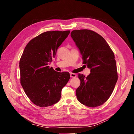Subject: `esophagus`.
<instances>
[{"instance_id":"1","label":"esophagus","mask_w":134,"mask_h":134,"mask_svg":"<svg viewBox=\"0 0 134 134\" xmlns=\"http://www.w3.org/2000/svg\"><path fill=\"white\" fill-rule=\"evenodd\" d=\"M70 76H71V78H75L76 76V74L75 73H70Z\"/></svg>"}]
</instances>
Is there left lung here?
Returning <instances> with one entry per match:
<instances>
[{
  "mask_svg": "<svg viewBox=\"0 0 134 134\" xmlns=\"http://www.w3.org/2000/svg\"><path fill=\"white\" fill-rule=\"evenodd\" d=\"M71 36L91 72L87 77L78 74L77 99L88 107L100 106L108 100L118 79L115 55L105 39L92 30H73Z\"/></svg>",
  "mask_w": 134,
  "mask_h": 134,
  "instance_id": "left-lung-1",
  "label": "left lung"
}]
</instances>
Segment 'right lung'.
<instances>
[{"label":"right lung","instance_id":"1","mask_svg":"<svg viewBox=\"0 0 134 134\" xmlns=\"http://www.w3.org/2000/svg\"><path fill=\"white\" fill-rule=\"evenodd\" d=\"M69 30L47 31L32 39L19 61L20 83L30 100L37 106L47 107L58 103L68 82V72H58L49 65Z\"/></svg>","mask_w":134,"mask_h":134}]
</instances>
